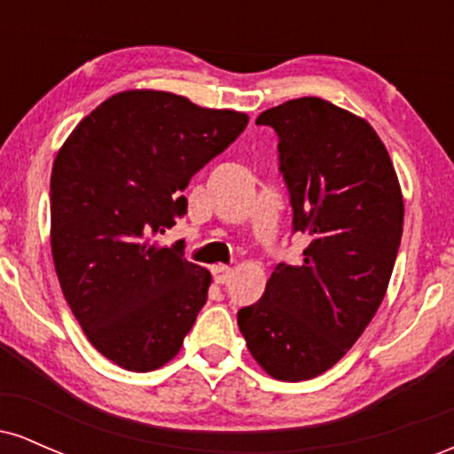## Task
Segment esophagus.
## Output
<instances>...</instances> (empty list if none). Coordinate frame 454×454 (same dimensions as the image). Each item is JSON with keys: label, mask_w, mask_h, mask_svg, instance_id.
Segmentation results:
<instances>
[{"label": "esophagus", "mask_w": 454, "mask_h": 454, "mask_svg": "<svg viewBox=\"0 0 454 454\" xmlns=\"http://www.w3.org/2000/svg\"><path fill=\"white\" fill-rule=\"evenodd\" d=\"M211 273H213V279H215V284H228L232 278V269L231 267H223V264H215V267H211Z\"/></svg>", "instance_id": "1"}]
</instances>
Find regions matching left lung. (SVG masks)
<instances>
[{
  "label": "left lung",
  "instance_id": "8db88e82",
  "mask_svg": "<svg viewBox=\"0 0 454 454\" xmlns=\"http://www.w3.org/2000/svg\"><path fill=\"white\" fill-rule=\"evenodd\" d=\"M279 137L293 232L307 247L279 262L262 299L237 322L260 367L284 382L331 369L363 335L387 294L403 232L397 173L376 129L322 98L260 113Z\"/></svg>",
  "mask_w": 454,
  "mask_h": 454
}]
</instances>
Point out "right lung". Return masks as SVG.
<instances>
[{
  "label": "right lung",
  "instance_id": "obj_1",
  "mask_svg": "<svg viewBox=\"0 0 454 454\" xmlns=\"http://www.w3.org/2000/svg\"><path fill=\"white\" fill-rule=\"evenodd\" d=\"M249 117L168 91L108 98L67 137L51 175V249L87 340L128 372L176 356L211 273L155 241L187 213L181 192Z\"/></svg>",
  "mask_w": 454,
  "mask_h": 454
}]
</instances>
